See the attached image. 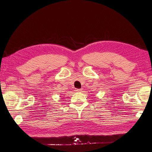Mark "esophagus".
<instances>
[{
	"label": "esophagus",
	"instance_id": "esophagus-1",
	"mask_svg": "<svg viewBox=\"0 0 152 152\" xmlns=\"http://www.w3.org/2000/svg\"><path fill=\"white\" fill-rule=\"evenodd\" d=\"M82 90V89H75V91L76 92H80Z\"/></svg>",
	"mask_w": 152,
	"mask_h": 152
}]
</instances>
